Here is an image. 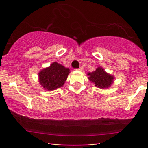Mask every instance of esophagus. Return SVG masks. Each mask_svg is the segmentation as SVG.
Wrapping results in <instances>:
<instances>
[{
    "instance_id": "esophagus-1",
    "label": "esophagus",
    "mask_w": 148,
    "mask_h": 148,
    "mask_svg": "<svg viewBox=\"0 0 148 148\" xmlns=\"http://www.w3.org/2000/svg\"><path fill=\"white\" fill-rule=\"evenodd\" d=\"M77 70H79V71H82V70H83V67H80L79 69H77Z\"/></svg>"
}]
</instances>
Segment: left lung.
<instances>
[{
  "instance_id": "obj_1",
  "label": "left lung",
  "mask_w": 148,
  "mask_h": 148,
  "mask_svg": "<svg viewBox=\"0 0 148 148\" xmlns=\"http://www.w3.org/2000/svg\"><path fill=\"white\" fill-rule=\"evenodd\" d=\"M88 79L94 83L96 87L101 89L109 88L113 83L114 76L105 72L102 67H98L95 72L88 73Z\"/></svg>"
}]
</instances>
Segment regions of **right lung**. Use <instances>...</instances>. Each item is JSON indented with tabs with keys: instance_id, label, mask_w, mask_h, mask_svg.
<instances>
[{
	"instance_id": "right-lung-1",
	"label": "right lung",
	"mask_w": 148,
	"mask_h": 148,
	"mask_svg": "<svg viewBox=\"0 0 148 148\" xmlns=\"http://www.w3.org/2000/svg\"><path fill=\"white\" fill-rule=\"evenodd\" d=\"M69 69L54 62L49 67L39 72V82L47 90H53L62 87L69 74Z\"/></svg>"
}]
</instances>
